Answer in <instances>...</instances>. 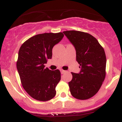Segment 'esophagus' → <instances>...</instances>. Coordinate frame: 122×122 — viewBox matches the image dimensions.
<instances>
[{"instance_id": "1", "label": "esophagus", "mask_w": 122, "mask_h": 122, "mask_svg": "<svg viewBox=\"0 0 122 122\" xmlns=\"http://www.w3.org/2000/svg\"><path fill=\"white\" fill-rule=\"evenodd\" d=\"M65 72H66V71H64V70H62V69L61 70V73L62 74H64V73H65Z\"/></svg>"}]
</instances>
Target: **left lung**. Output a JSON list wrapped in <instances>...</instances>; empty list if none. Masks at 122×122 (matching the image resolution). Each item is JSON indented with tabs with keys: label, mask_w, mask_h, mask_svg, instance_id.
Instances as JSON below:
<instances>
[{
	"label": "left lung",
	"mask_w": 122,
	"mask_h": 122,
	"mask_svg": "<svg viewBox=\"0 0 122 122\" xmlns=\"http://www.w3.org/2000/svg\"><path fill=\"white\" fill-rule=\"evenodd\" d=\"M75 47L76 61L81 68L79 73L72 72L68 82L74 97L86 100L99 91L106 77V57L104 49L92 35L79 31L63 32Z\"/></svg>",
	"instance_id": "1"
}]
</instances>
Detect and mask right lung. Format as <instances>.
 Returning <instances> with one entry per match:
<instances>
[{
	"instance_id": "add662e5",
	"label": "right lung",
	"mask_w": 122,
	"mask_h": 122,
	"mask_svg": "<svg viewBox=\"0 0 122 122\" xmlns=\"http://www.w3.org/2000/svg\"><path fill=\"white\" fill-rule=\"evenodd\" d=\"M64 37L62 33H43L30 38L22 45L16 68L21 83L31 97L39 101L49 100L56 94V87L61 80L58 69L45 68L52 57V49Z\"/></svg>"
}]
</instances>
